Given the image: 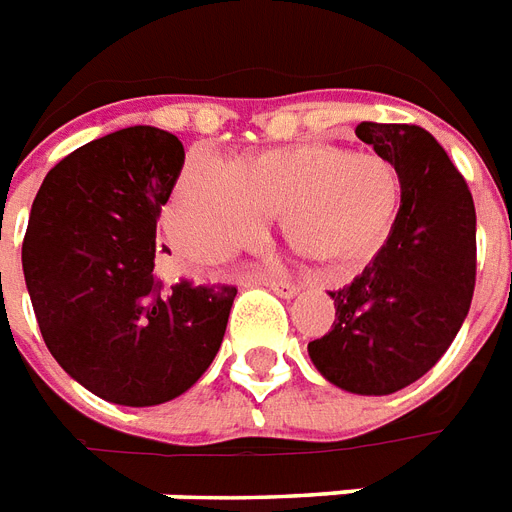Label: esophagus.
Instances as JSON below:
<instances>
[{
	"label": "esophagus",
	"instance_id": "1",
	"mask_svg": "<svg viewBox=\"0 0 512 512\" xmlns=\"http://www.w3.org/2000/svg\"><path fill=\"white\" fill-rule=\"evenodd\" d=\"M268 287H271L279 297H284V300H289V297H295L297 292H300V287L292 284V281H268Z\"/></svg>",
	"mask_w": 512,
	"mask_h": 512
}]
</instances>
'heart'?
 Segmentation results:
<instances>
[{"label": "heart", "instance_id": "heart-1", "mask_svg": "<svg viewBox=\"0 0 512 512\" xmlns=\"http://www.w3.org/2000/svg\"><path fill=\"white\" fill-rule=\"evenodd\" d=\"M404 204L396 164L337 143L268 148L236 167L196 156L185 164L167 228L185 255L220 263L279 220L300 255L332 273L364 268L393 236Z\"/></svg>", "mask_w": 512, "mask_h": 512}]
</instances>
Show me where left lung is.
<instances>
[{
    "mask_svg": "<svg viewBox=\"0 0 512 512\" xmlns=\"http://www.w3.org/2000/svg\"><path fill=\"white\" fill-rule=\"evenodd\" d=\"M356 135L396 164L404 204L396 231L364 273L329 292L335 324L308 342V356L337 388L390 396L436 366L468 316L476 207L465 177L428 130L361 122Z\"/></svg>",
    "mask_w": 512,
    "mask_h": 512,
    "instance_id": "left-lung-1",
    "label": "left lung"
}]
</instances>
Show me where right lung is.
Here are the masks:
<instances>
[{
	"instance_id": "1",
	"label": "right lung",
	"mask_w": 512,
	"mask_h": 512,
	"mask_svg": "<svg viewBox=\"0 0 512 512\" xmlns=\"http://www.w3.org/2000/svg\"><path fill=\"white\" fill-rule=\"evenodd\" d=\"M183 143L135 124L76 148L47 172L23 239V276L44 345L103 401L156 406L183 396L215 361L236 287L164 292L156 223Z\"/></svg>"
}]
</instances>
